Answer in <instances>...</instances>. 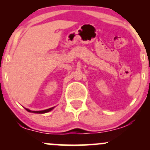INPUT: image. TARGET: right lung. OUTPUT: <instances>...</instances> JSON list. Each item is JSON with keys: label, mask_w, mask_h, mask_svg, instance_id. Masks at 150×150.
I'll list each match as a JSON object with an SVG mask.
<instances>
[{"label": "right lung", "mask_w": 150, "mask_h": 150, "mask_svg": "<svg viewBox=\"0 0 150 150\" xmlns=\"http://www.w3.org/2000/svg\"><path fill=\"white\" fill-rule=\"evenodd\" d=\"M54 108H55V106H54V107L48 108V109L42 110V111H31V110L28 109V108H25L26 110H27V111H28V112H30V113H48V112H49V111H51V110H53Z\"/></svg>", "instance_id": "right-lung-1"}]
</instances>
